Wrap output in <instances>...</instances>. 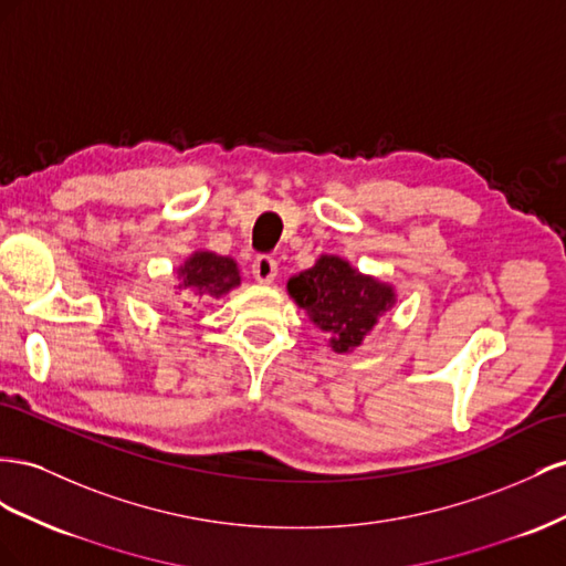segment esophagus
Instances as JSON below:
<instances>
[{
	"mask_svg": "<svg viewBox=\"0 0 566 566\" xmlns=\"http://www.w3.org/2000/svg\"><path fill=\"white\" fill-rule=\"evenodd\" d=\"M251 270H253V277L258 282L270 284V282H274V277H277V261H274V258H270V255H258L253 265H251Z\"/></svg>",
	"mask_w": 566,
	"mask_h": 566,
	"instance_id": "34e87169",
	"label": "esophagus"
}]
</instances>
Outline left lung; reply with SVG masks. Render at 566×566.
Instances as JSON below:
<instances>
[{
    "label": "left lung",
    "instance_id": "8db88e82",
    "mask_svg": "<svg viewBox=\"0 0 566 566\" xmlns=\"http://www.w3.org/2000/svg\"><path fill=\"white\" fill-rule=\"evenodd\" d=\"M286 292L313 325L327 332L334 353L363 346L379 317L396 305V289L355 270L342 255H319L315 265L294 274Z\"/></svg>",
    "mask_w": 566,
    "mask_h": 566
}]
</instances>
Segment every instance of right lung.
<instances>
[{"label":"right lung","instance_id":"right-lung-1","mask_svg":"<svg viewBox=\"0 0 566 566\" xmlns=\"http://www.w3.org/2000/svg\"><path fill=\"white\" fill-rule=\"evenodd\" d=\"M177 280H180L177 289H189L197 296L222 298L241 284V274L237 261L230 255H218L213 251H193L177 268Z\"/></svg>","mask_w":566,"mask_h":566}]
</instances>
